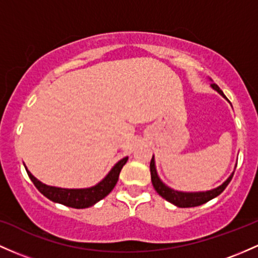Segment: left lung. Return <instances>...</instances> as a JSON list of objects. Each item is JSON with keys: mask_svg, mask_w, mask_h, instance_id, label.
I'll use <instances>...</instances> for the list:
<instances>
[{"mask_svg": "<svg viewBox=\"0 0 258 258\" xmlns=\"http://www.w3.org/2000/svg\"><path fill=\"white\" fill-rule=\"evenodd\" d=\"M211 87L213 88L214 90H217L222 97H226L224 95V93L220 90V88L217 86L216 83H212ZM233 174L226 179V181L222 183L220 186H218L217 188L209 189V191H203V192H182V191H176V189H172L166 186L163 181L160 180V177L158 176L157 169H155V160H154V155H153L152 160H151V177H152V183L153 187L155 188V191L160 195L164 200H166L168 202L172 203L176 207L180 208H189V207H197V206L203 205V203L208 202V201L213 200L214 197L219 196L223 191H224L226 186L229 185L231 179H233Z\"/></svg>", "mask_w": 258, "mask_h": 258, "instance_id": "8db88e82", "label": "left lung"}]
</instances>
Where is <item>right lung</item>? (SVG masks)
Wrapping results in <instances>:
<instances>
[{
	"label": "right lung",
	"mask_w": 258,
	"mask_h": 258,
	"mask_svg": "<svg viewBox=\"0 0 258 258\" xmlns=\"http://www.w3.org/2000/svg\"><path fill=\"white\" fill-rule=\"evenodd\" d=\"M127 160H128V157L117 161L112 166L111 170L109 171V174L100 182H98L95 186H92V187L88 188H61L55 187V186H47L45 183H42L41 181H39L35 176H33L32 172L28 170L27 168H25V170H27L28 176L33 181L35 187L45 197L49 198L50 201L56 203H61V205L67 206V207L71 208L81 209L92 207V206H94L100 200H103L104 197H106L112 191V188L115 187L116 182L118 180V175H120L121 169H122V166L126 164Z\"/></svg>",
	"instance_id": "right-lung-1"
}]
</instances>
